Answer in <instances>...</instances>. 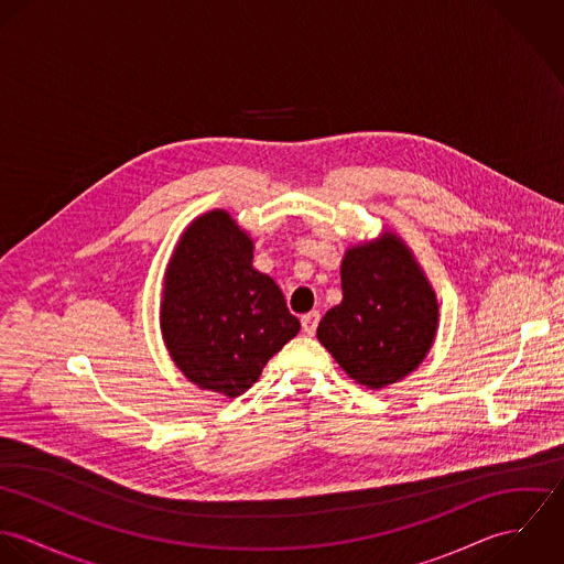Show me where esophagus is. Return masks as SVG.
I'll return each mask as SVG.
<instances>
[{
  "label": "esophagus",
  "instance_id": "esophagus-1",
  "mask_svg": "<svg viewBox=\"0 0 564 564\" xmlns=\"http://www.w3.org/2000/svg\"><path fill=\"white\" fill-rule=\"evenodd\" d=\"M319 319H322L319 311H313V313H308V315L302 317V327H304V332H306L308 336L315 334V329H317V325H319Z\"/></svg>",
  "mask_w": 564,
  "mask_h": 564
}]
</instances>
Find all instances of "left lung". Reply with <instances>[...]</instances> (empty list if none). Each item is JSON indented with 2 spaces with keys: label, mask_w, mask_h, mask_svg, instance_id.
<instances>
[{
  "label": "left lung",
  "mask_w": 564,
  "mask_h": 564,
  "mask_svg": "<svg viewBox=\"0 0 564 564\" xmlns=\"http://www.w3.org/2000/svg\"><path fill=\"white\" fill-rule=\"evenodd\" d=\"M343 302L325 313L317 338L340 369L369 389H384L412 373L427 356L438 302L405 242L382 232L345 251Z\"/></svg>",
  "instance_id": "1"
}]
</instances>
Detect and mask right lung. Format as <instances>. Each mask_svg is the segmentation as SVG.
<instances>
[{"mask_svg": "<svg viewBox=\"0 0 564 564\" xmlns=\"http://www.w3.org/2000/svg\"><path fill=\"white\" fill-rule=\"evenodd\" d=\"M253 241L226 210L197 217L164 271L161 329L199 389L239 398L297 332L280 286L251 267Z\"/></svg>", "mask_w": 564, "mask_h": 564, "instance_id": "add662e5", "label": "right lung"}]
</instances>
